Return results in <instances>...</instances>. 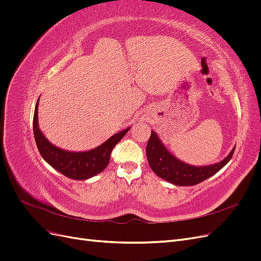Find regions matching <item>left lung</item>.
Listing matches in <instances>:
<instances>
[{
	"instance_id": "obj_1",
	"label": "left lung",
	"mask_w": 261,
	"mask_h": 261,
	"mask_svg": "<svg viewBox=\"0 0 261 261\" xmlns=\"http://www.w3.org/2000/svg\"><path fill=\"white\" fill-rule=\"evenodd\" d=\"M235 148L232 149L225 159L221 162L206 165V167H194L178 160L164 147L156 133L151 130L147 144V159L150 168L155 174L177 186H193L199 184L204 179L215 175L224 165L232 159Z\"/></svg>"
}]
</instances>
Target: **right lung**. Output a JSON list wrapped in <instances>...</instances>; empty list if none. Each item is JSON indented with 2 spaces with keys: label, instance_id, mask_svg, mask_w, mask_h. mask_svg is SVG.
<instances>
[{
  "label": "right lung",
  "instance_id": "right-lung-1",
  "mask_svg": "<svg viewBox=\"0 0 261 261\" xmlns=\"http://www.w3.org/2000/svg\"><path fill=\"white\" fill-rule=\"evenodd\" d=\"M38 103L39 101H37L34 114V135L39 152L52 168L72 179L85 180L103 171L108 167L113 148L116 144L120 143L125 134L129 130V127L125 128L110 137L106 143L89 150V151H66V150L52 145L39 128Z\"/></svg>",
  "mask_w": 261,
  "mask_h": 261
}]
</instances>
